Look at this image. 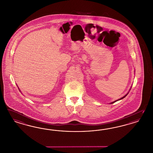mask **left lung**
<instances>
[{"label":"left lung","instance_id":"left-lung-1","mask_svg":"<svg viewBox=\"0 0 153 153\" xmlns=\"http://www.w3.org/2000/svg\"><path fill=\"white\" fill-rule=\"evenodd\" d=\"M131 89H129V91H130V90H131ZM128 93H129V92H128V93H127V94H126V95H125V96H124L123 97H122V98H120V99H118V100H115V101H113V102H111V103H110V104H113V103H114V102H117V101H119V100H122V99H123V98H124V97H126V96H127V94H128Z\"/></svg>","mask_w":153,"mask_h":153}]
</instances>
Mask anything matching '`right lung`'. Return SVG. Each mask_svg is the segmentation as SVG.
Instances as JSON below:
<instances>
[{
    "label": "right lung",
    "mask_w": 153,
    "mask_h": 153,
    "mask_svg": "<svg viewBox=\"0 0 153 153\" xmlns=\"http://www.w3.org/2000/svg\"><path fill=\"white\" fill-rule=\"evenodd\" d=\"M19 90H20V89H19Z\"/></svg>",
    "instance_id": "add662e5"
}]
</instances>
